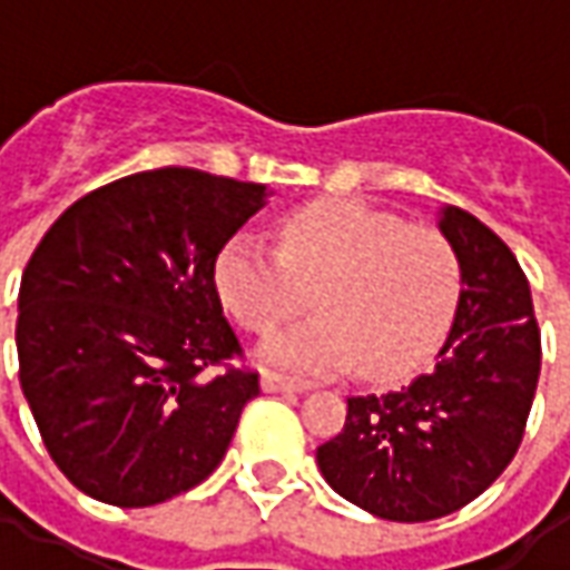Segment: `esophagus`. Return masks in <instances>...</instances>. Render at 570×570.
Returning a JSON list of instances; mask_svg holds the SVG:
<instances>
[{
    "label": "esophagus",
    "instance_id": "obj_1",
    "mask_svg": "<svg viewBox=\"0 0 570 570\" xmlns=\"http://www.w3.org/2000/svg\"><path fill=\"white\" fill-rule=\"evenodd\" d=\"M262 391L265 394H296V391H302V384L289 382L277 372H262Z\"/></svg>",
    "mask_w": 570,
    "mask_h": 570
}]
</instances>
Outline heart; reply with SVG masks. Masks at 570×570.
Listing matches in <instances>:
<instances>
[{
  "mask_svg": "<svg viewBox=\"0 0 570 570\" xmlns=\"http://www.w3.org/2000/svg\"><path fill=\"white\" fill-rule=\"evenodd\" d=\"M277 249L237 235L216 259V289L247 333H274L311 305L317 317L272 335L262 360L293 372H335L360 360L372 379L415 370L436 347L461 293L452 240L357 198L289 210Z\"/></svg>",
  "mask_w": 570,
  "mask_h": 570,
  "instance_id": "obj_1",
  "label": "heart"
}]
</instances>
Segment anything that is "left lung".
Returning <instances> with one entry per match:
<instances>
[{"instance_id": "1", "label": "left lung", "mask_w": 570, "mask_h": 570, "mask_svg": "<svg viewBox=\"0 0 570 570\" xmlns=\"http://www.w3.org/2000/svg\"><path fill=\"white\" fill-rule=\"evenodd\" d=\"M440 228L464 284L445 345L403 387L347 396L345 428L317 445L323 479L391 522L476 501L519 452L538 391L540 326L513 249L461 207Z\"/></svg>"}]
</instances>
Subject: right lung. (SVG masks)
Here are the masks:
<instances>
[{
  "label": "right lung",
  "mask_w": 570,
  "mask_h": 570,
  "mask_svg": "<svg viewBox=\"0 0 570 570\" xmlns=\"http://www.w3.org/2000/svg\"><path fill=\"white\" fill-rule=\"evenodd\" d=\"M265 186L158 167L57 216L20 277L18 379L60 473L112 507L195 489L259 372L223 314L216 259Z\"/></svg>",
  "instance_id": "obj_1"
}]
</instances>
